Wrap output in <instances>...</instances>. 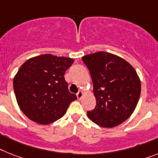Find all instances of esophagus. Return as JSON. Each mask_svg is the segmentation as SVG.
<instances>
[{
    "label": "esophagus",
    "mask_w": 158,
    "mask_h": 158,
    "mask_svg": "<svg viewBox=\"0 0 158 158\" xmlns=\"http://www.w3.org/2000/svg\"><path fill=\"white\" fill-rule=\"evenodd\" d=\"M82 96H83V92H82L81 90L78 91V93L77 94V97L78 99L80 100L81 98H82Z\"/></svg>",
    "instance_id": "34e87169"
}]
</instances>
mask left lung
I'll return each instance as SVG.
<instances>
[{
	"mask_svg": "<svg viewBox=\"0 0 158 158\" xmlns=\"http://www.w3.org/2000/svg\"><path fill=\"white\" fill-rule=\"evenodd\" d=\"M94 84L96 106L87 111L91 121L116 127L130 117L140 98L141 85L133 67L121 57L99 52L82 57Z\"/></svg>",
	"mask_w": 158,
	"mask_h": 158,
	"instance_id": "8db88e82",
	"label": "left lung"
}]
</instances>
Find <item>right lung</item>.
I'll list each match as a JSON object with an SVG mask.
<instances>
[{
    "mask_svg": "<svg viewBox=\"0 0 158 158\" xmlns=\"http://www.w3.org/2000/svg\"><path fill=\"white\" fill-rule=\"evenodd\" d=\"M73 63L68 57L45 54L29 59L14 79V90L21 110L30 119L49 124L63 117L76 94L70 93L64 79Z\"/></svg>",
    "mask_w": 158,
    "mask_h": 158,
    "instance_id": "1",
    "label": "right lung"
}]
</instances>
